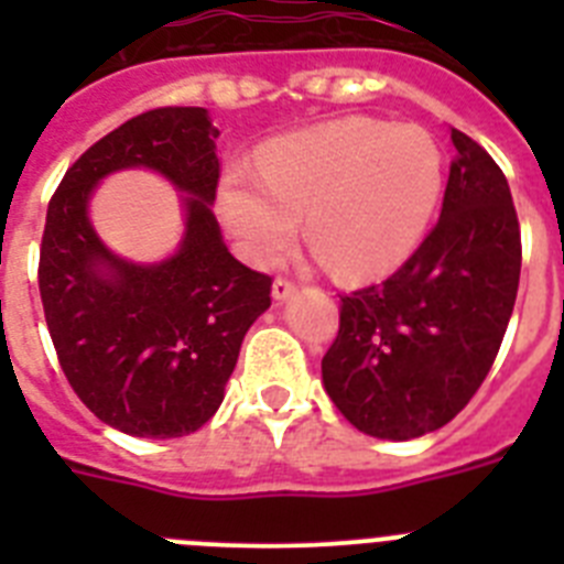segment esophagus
Returning a JSON list of instances; mask_svg holds the SVG:
<instances>
[{
	"instance_id": "1",
	"label": "esophagus",
	"mask_w": 564,
	"mask_h": 564,
	"mask_svg": "<svg viewBox=\"0 0 564 564\" xmlns=\"http://www.w3.org/2000/svg\"><path fill=\"white\" fill-rule=\"evenodd\" d=\"M293 293H296V282H293V279H288V276L273 279V299L285 302V299H291Z\"/></svg>"
}]
</instances>
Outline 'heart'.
<instances>
[{"label":"heart","instance_id":"1","mask_svg":"<svg viewBox=\"0 0 564 564\" xmlns=\"http://www.w3.org/2000/svg\"><path fill=\"white\" fill-rule=\"evenodd\" d=\"M441 194L430 132L344 118L282 138L257 166H228L217 206L253 265H276L305 214L307 237L341 276L376 279L415 253Z\"/></svg>","mask_w":564,"mask_h":564}]
</instances>
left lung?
<instances>
[{"label": "left lung", "mask_w": 564, "mask_h": 564, "mask_svg": "<svg viewBox=\"0 0 564 564\" xmlns=\"http://www.w3.org/2000/svg\"><path fill=\"white\" fill-rule=\"evenodd\" d=\"M437 226L390 279L341 296L322 358L325 390L358 432L410 441L435 432L486 381L520 288L522 242L495 158L452 129Z\"/></svg>", "instance_id": "8db88e82"}]
</instances>
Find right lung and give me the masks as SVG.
Masks as SVG:
<instances>
[{
  "mask_svg": "<svg viewBox=\"0 0 564 564\" xmlns=\"http://www.w3.org/2000/svg\"><path fill=\"white\" fill-rule=\"evenodd\" d=\"M217 129L203 107L121 123L67 169L39 251L44 318L69 387L132 437L192 435L220 410L239 347L271 307V276L228 253L212 214ZM147 165L187 192V234L158 267L115 258L91 231L88 194L109 171Z\"/></svg>",
  "mask_w": 564,
  "mask_h": 564,
  "instance_id": "obj_1",
  "label": "right lung"
}]
</instances>
